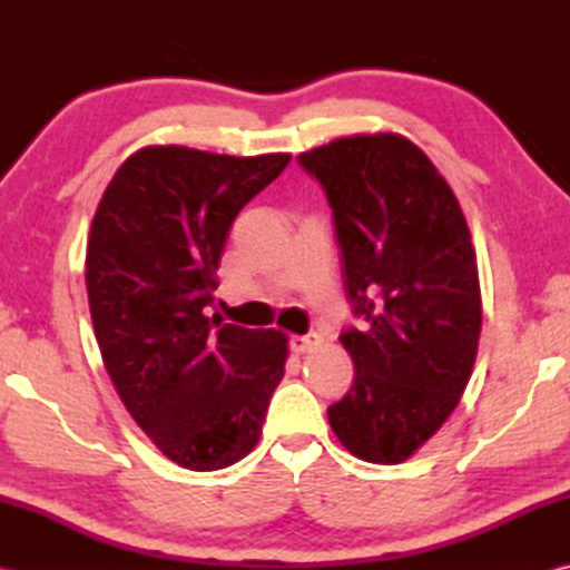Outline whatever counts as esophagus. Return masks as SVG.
Here are the masks:
<instances>
[{
	"label": "esophagus",
	"instance_id": "obj_1",
	"mask_svg": "<svg viewBox=\"0 0 570 570\" xmlns=\"http://www.w3.org/2000/svg\"><path fill=\"white\" fill-rule=\"evenodd\" d=\"M321 345V335L316 333H306V335H292V350L296 355H304L311 353V350H316Z\"/></svg>",
	"mask_w": 570,
	"mask_h": 570
}]
</instances>
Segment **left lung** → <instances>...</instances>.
Listing matches in <instances>:
<instances>
[{
	"instance_id": "obj_1",
	"label": "left lung",
	"mask_w": 570,
	"mask_h": 570,
	"mask_svg": "<svg viewBox=\"0 0 570 570\" xmlns=\"http://www.w3.org/2000/svg\"><path fill=\"white\" fill-rule=\"evenodd\" d=\"M298 161L325 188L347 296L370 323L341 335L355 382L328 409L331 429L360 460L404 463L453 414L478 357L470 227L439 168L394 131L333 139Z\"/></svg>"
}]
</instances>
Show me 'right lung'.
<instances>
[{"label": "right lung", "instance_id": "1", "mask_svg": "<svg viewBox=\"0 0 570 570\" xmlns=\"http://www.w3.org/2000/svg\"><path fill=\"white\" fill-rule=\"evenodd\" d=\"M288 161L156 144L117 168L95 210L85 284L105 370L131 419L180 468L245 458L284 377L286 333L210 321L203 308L229 225Z\"/></svg>", "mask_w": 570, "mask_h": 570}]
</instances>
